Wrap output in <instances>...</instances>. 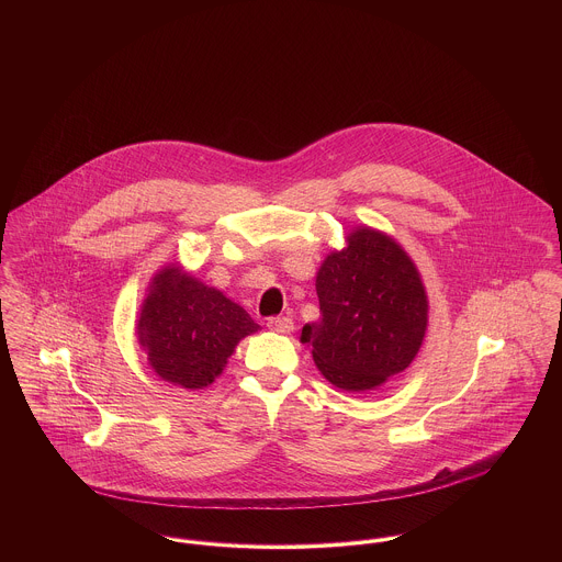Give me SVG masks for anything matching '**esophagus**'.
I'll return each mask as SVG.
<instances>
[{"mask_svg":"<svg viewBox=\"0 0 562 562\" xmlns=\"http://www.w3.org/2000/svg\"><path fill=\"white\" fill-rule=\"evenodd\" d=\"M268 328L274 333H290L294 328V322L288 316H279V318H268Z\"/></svg>","mask_w":562,"mask_h":562,"instance_id":"34e87169","label":"esophagus"}]
</instances>
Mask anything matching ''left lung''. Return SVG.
<instances>
[{
  "mask_svg": "<svg viewBox=\"0 0 562 562\" xmlns=\"http://www.w3.org/2000/svg\"><path fill=\"white\" fill-rule=\"evenodd\" d=\"M322 318L303 326L324 379L346 392L381 387L415 359L428 324L419 272L398 241L359 227L316 277Z\"/></svg>",
  "mask_w": 562,
  "mask_h": 562,
  "instance_id": "left-lung-1",
  "label": "left lung"
}]
</instances>
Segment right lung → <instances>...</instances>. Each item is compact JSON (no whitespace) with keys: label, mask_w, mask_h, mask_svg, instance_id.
I'll use <instances>...</instances> for the list:
<instances>
[{"label":"right lung","mask_w":562,"mask_h":562,"mask_svg":"<svg viewBox=\"0 0 562 562\" xmlns=\"http://www.w3.org/2000/svg\"><path fill=\"white\" fill-rule=\"evenodd\" d=\"M136 328L161 381L203 390L223 372L241 337L259 330V324L221 290L179 266H166L149 285Z\"/></svg>","instance_id":"obj_1"}]
</instances>
